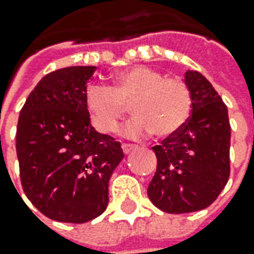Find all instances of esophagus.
<instances>
[{
    "mask_svg": "<svg viewBox=\"0 0 254 254\" xmlns=\"http://www.w3.org/2000/svg\"><path fill=\"white\" fill-rule=\"evenodd\" d=\"M136 149L135 144H130V143H124L122 144V150H124V153L129 154L130 152H133Z\"/></svg>",
    "mask_w": 254,
    "mask_h": 254,
    "instance_id": "34e87169",
    "label": "esophagus"
}]
</instances>
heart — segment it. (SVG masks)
<instances>
[{
    "instance_id": "obj_1",
    "label": "heart",
    "mask_w": 254,
    "mask_h": 254,
    "mask_svg": "<svg viewBox=\"0 0 254 254\" xmlns=\"http://www.w3.org/2000/svg\"><path fill=\"white\" fill-rule=\"evenodd\" d=\"M135 115L125 127L132 139L153 132L159 137L176 135L187 124L192 97L187 84L177 77H166L147 66L119 71L110 87L91 84L84 92V105L91 124L100 133H112L127 114Z\"/></svg>"
}]
</instances>
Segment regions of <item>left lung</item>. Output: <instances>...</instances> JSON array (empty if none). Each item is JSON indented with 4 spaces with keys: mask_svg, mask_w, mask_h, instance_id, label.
I'll use <instances>...</instances> for the list:
<instances>
[{
    "mask_svg": "<svg viewBox=\"0 0 254 254\" xmlns=\"http://www.w3.org/2000/svg\"><path fill=\"white\" fill-rule=\"evenodd\" d=\"M192 110L176 135L152 149L157 169L147 195L167 214H187L209 206L221 194L231 173V125L228 108L201 73L187 70Z\"/></svg>",
    "mask_w": 254,
    "mask_h": 254,
    "instance_id": "1",
    "label": "left lung"
}]
</instances>
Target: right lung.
<instances>
[{
	"label": "right lung",
	"instance_id": "right-lung-1",
	"mask_svg": "<svg viewBox=\"0 0 254 254\" xmlns=\"http://www.w3.org/2000/svg\"><path fill=\"white\" fill-rule=\"evenodd\" d=\"M95 66L45 75L29 94L16 127L23 192L59 222L84 223L108 205V183L124 159L121 143L90 124L84 92Z\"/></svg>",
	"mask_w": 254,
	"mask_h": 254
}]
</instances>
